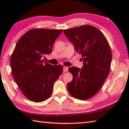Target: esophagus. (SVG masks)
Returning a JSON list of instances; mask_svg holds the SVG:
<instances>
[{
	"label": "esophagus",
	"instance_id": "34e87169",
	"mask_svg": "<svg viewBox=\"0 0 129 129\" xmlns=\"http://www.w3.org/2000/svg\"><path fill=\"white\" fill-rule=\"evenodd\" d=\"M68 71V68L67 67H64V68H63V72L65 73V72H67Z\"/></svg>",
	"mask_w": 129,
	"mask_h": 129
}]
</instances>
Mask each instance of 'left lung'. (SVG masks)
<instances>
[{"label": "left lung", "instance_id": "left-lung-1", "mask_svg": "<svg viewBox=\"0 0 129 129\" xmlns=\"http://www.w3.org/2000/svg\"><path fill=\"white\" fill-rule=\"evenodd\" d=\"M81 55L83 67L69 68L72 81L67 84L70 94L79 100H87L99 91L110 73L112 53L110 45L100 30L83 25L63 30Z\"/></svg>", "mask_w": 129, "mask_h": 129}]
</instances>
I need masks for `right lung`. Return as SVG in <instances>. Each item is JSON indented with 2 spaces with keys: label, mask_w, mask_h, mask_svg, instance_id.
I'll return each instance as SVG.
<instances>
[{
  "label": "right lung",
  "mask_w": 129,
  "mask_h": 129,
  "mask_svg": "<svg viewBox=\"0 0 129 129\" xmlns=\"http://www.w3.org/2000/svg\"><path fill=\"white\" fill-rule=\"evenodd\" d=\"M62 30H29L19 39L11 55L13 78L25 96L33 102H42L50 96L55 81L62 72L61 65L44 64L42 60L45 54L51 53Z\"/></svg>",
  "instance_id": "obj_1"
}]
</instances>
